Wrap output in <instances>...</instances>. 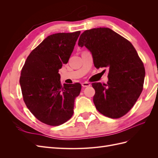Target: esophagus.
I'll list each match as a JSON object with an SVG mask.
<instances>
[{
  "label": "esophagus",
  "mask_w": 158,
  "mask_h": 158,
  "mask_svg": "<svg viewBox=\"0 0 158 158\" xmlns=\"http://www.w3.org/2000/svg\"><path fill=\"white\" fill-rule=\"evenodd\" d=\"M90 84L89 83H88V82H83L82 84V87L83 88H85V87H89V86H90Z\"/></svg>",
  "instance_id": "esophagus-1"
}]
</instances>
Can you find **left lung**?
<instances>
[{
  "instance_id": "left-lung-1",
  "label": "left lung",
  "mask_w": 158,
  "mask_h": 158,
  "mask_svg": "<svg viewBox=\"0 0 158 158\" xmlns=\"http://www.w3.org/2000/svg\"><path fill=\"white\" fill-rule=\"evenodd\" d=\"M78 44L92 52L95 68L109 69L107 84H92L95 107L107 117H122L135 104L144 85L145 69L135 48L108 27L84 31Z\"/></svg>"
}]
</instances>
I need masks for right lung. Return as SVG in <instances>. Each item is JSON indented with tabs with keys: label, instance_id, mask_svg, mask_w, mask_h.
<instances>
[{
	"label": "right lung",
	"instance_id": "add662e5",
	"mask_svg": "<svg viewBox=\"0 0 158 158\" xmlns=\"http://www.w3.org/2000/svg\"><path fill=\"white\" fill-rule=\"evenodd\" d=\"M80 31L49 35L27 56L20 84L27 107L38 120L59 126L72 117L79 83H60L59 70L68 63Z\"/></svg>",
	"mask_w": 158,
	"mask_h": 158
}]
</instances>
